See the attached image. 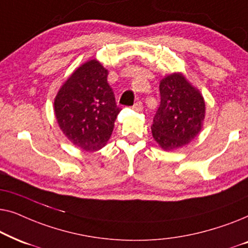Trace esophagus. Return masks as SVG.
Returning a JSON list of instances; mask_svg holds the SVG:
<instances>
[{
    "instance_id": "obj_1",
    "label": "esophagus",
    "mask_w": 248,
    "mask_h": 248,
    "mask_svg": "<svg viewBox=\"0 0 248 248\" xmlns=\"http://www.w3.org/2000/svg\"><path fill=\"white\" fill-rule=\"evenodd\" d=\"M132 108H133V109L137 110V111H141L142 109H143V105H142L141 101H137V103H135L133 106H132Z\"/></svg>"
}]
</instances>
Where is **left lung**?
I'll return each instance as SVG.
<instances>
[{"instance_id":"8db88e82","label":"left lung","mask_w":248,"mask_h":248,"mask_svg":"<svg viewBox=\"0 0 248 248\" xmlns=\"http://www.w3.org/2000/svg\"><path fill=\"white\" fill-rule=\"evenodd\" d=\"M160 105L151 125L152 137L165 150L191 142L201 131L205 104L199 90L182 74H170L160 81Z\"/></svg>"}]
</instances>
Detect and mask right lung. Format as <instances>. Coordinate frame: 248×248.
I'll return each instance as SVG.
<instances>
[{
    "mask_svg": "<svg viewBox=\"0 0 248 248\" xmlns=\"http://www.w3.org/2000/svg\"><path fill=\"white\" fill-rule=\"evenodd\" d=\"M108 72L91 60L74 71L55 98V116L63 133L86 151L107 143L122 110L107 82Z\"/></svg>",
    "mask_w": 248,
    "mask_h": 248,
    "instance_id": "obj_1",
    "label": "right lung"
}]
</instances>
